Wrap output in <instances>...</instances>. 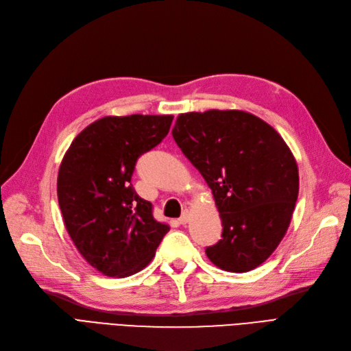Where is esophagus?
<instances>
[{
	"instance_id": "obj_1",
	"label": "esophagus",
	"mask_w": 351,
	"mask_h": 351,
	"mask_svg": "<svg viewBox=\"0 0 351 351\" xmlns=\"http://www.w3.org/2000/svg\"><path fill=\"white\" fill-rule=\"evenodd\" d=\"M189 221H190V213H189V210H184V212H183V215L180 216L178 222H180V225H186Z\"/></svg>"
}]
</instances>
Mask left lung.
<instances>
[{
    "label": "left lung",
    "mask_w": 351,
    "mask_h": 351,
    "mask_svg": "<svg viewBox=\"0 0 351 351\" xmlns=\"http://www.w3.org/2000/svg\"><path fill=\"white\" fill-rule=\"evenodd\" d=\"M173 138L219 210L222 239L206 248V256L225 271L258 267L280 244L298 200V164L286 142L243 110L183 113Z\"/></svg>",
    "instance_id": "obj_1"
}]
</instances>
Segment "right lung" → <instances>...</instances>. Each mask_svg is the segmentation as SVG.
Returning <instances> with one entry per match:
<instances>
[{
	"mask_svg": "<svg viewBox=\"0 0 351 351\" xmlns=\"http://www.w3.org/2000/svg\"><path fill=\"white\" fill-rule=\"evenodd\" d=\"M174 116H107L72 141L58 173L66 231L86 261L108 277L147 267L170 226L154 219L132 176L139 156L168 134Z\"/></svg>",
	"mask_w": 351,
	"mask_h": 351,
	"instance_id": "add662e5",
	"label": "right lung"
}]
</instances>
